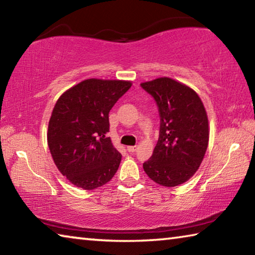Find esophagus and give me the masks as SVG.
<instances>
[{"instance_id": "esophagus-1", "label": "esophagus", "mask_w": 255, "mask_h": 255, "mask_svg": "<svg viewBox=\"0 0 255 255\" xmlns=\"http://www.w3.org/2000/svg\"><path fill=\"white\" fill-rule=\"evenodd\" d=\"M137 148H138L137 146H128V147H127V150H128L129 153H133V152H136Z\"/></svg>"}]
</instances>
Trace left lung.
<instances>
[{"label": "left lung", "instance_id": "1", "mask_svg": "<svg viewBox=\"0 0 255 255\" xmlns=\"http://www.w3.org/2000/svg\"><path fill=\"white\" fill-rule=\"evenodd\" d=\"M157 103L161 125L153 155L143 164L150 180L176 187L193 176L209 141V124L195 90L170 77L140 83Z\"/></svg>", "mask_w": 255, "mask_h": 255}]
</instances>
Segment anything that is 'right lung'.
I'll return each instance as SVG.
<instances>
[{
    "mask_svg": "<svg viewBox=\"0 0 255 255\" xmlns=\"http://www.w3.org/2000/svg\"><path fill=\"white\" fill-rule=\"evenodd\" d=\"M130 86V81L88 79L56 102L47 143L57 169L75 187L97 189L117 172L122 154L106 136L109 112Z\"/></svg>",
    "mask_w": 255,
    "mask_h": 255,
    "instance_id": "1",
    "label": "right lung"
}]
</instances>
